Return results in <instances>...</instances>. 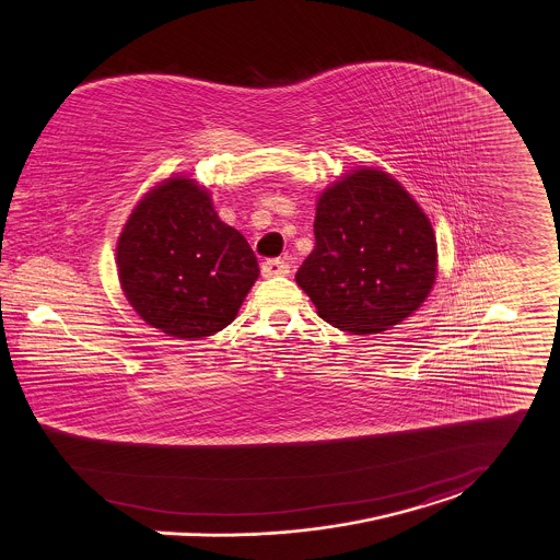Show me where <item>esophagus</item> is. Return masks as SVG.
Wrapping results in <instances>:
<instances>
[{"label":"esophagus","mask_w":560,"mask_h":560,"mask_svg":"<svg viewBox=\"0 0 560 560\" xmlns=\"http://www.w3.org/2000/svg\"><path fill=\"white\" fill-rule=\"evenodd\" d=\"M289 265L280 258H269V260H262L260 265V273L262 278H276V276H287L289 273Z\"/></svg>","instance_id":"34e87169"}]
</instances>
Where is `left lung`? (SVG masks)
<instances>
[{"instance_id":"1","label":"left lung","mask_w":560,"mask_h":560,"mask_svg":"<svg viewBox=\"0 0 560 560\" xmlns=\"http://www.w3.org/2000/svg\"><path fill=\"white\" fill-rule=\"evenodd\" d=\"M316 246L295 273L329 325L381 334L428 300L439 271L434 229L389 173L359 166L316 201Z\"/></svg>"}]
</instances>
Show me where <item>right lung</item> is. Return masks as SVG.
<instances>
[{
    "instance_id": "right-lung-1",
    "label": "right lung",
    "mask_w": 560,
    "mask_h": 560,
    "mask_svg": "<svg viewBox=\"0 0 560 560\" xmlns=\"http://www.w3.org/2000/svg\"><path fill=\"white\" fill-rule=\"evenodd\" d=\"M115 262L132 310L177 340L231 325L258 278L246 237L220 220L211 195L186 175L160 182L137 203Z\"/></svg>"
}]
</instances>
